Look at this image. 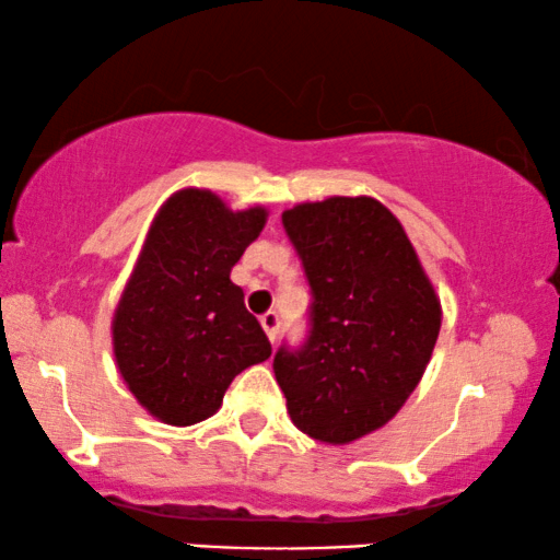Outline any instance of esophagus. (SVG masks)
Listing matches in <instances>:
<instances>
[{"mask_svg": "<svg viewBox=\"0 0 560 560\" xmlns=\"http://www.w3.org/2000/svg\"><path fill=\"white\" fill-rule=\"evenodd\" d=\"M260 325H264V330H266V336H268V341H276V332H279V315L276 313H271V310H268V313H264L260 315Z\"/></svg>", "mask_w": 560, "mask_h": 560, "instance_id": "obj_1", "label": "esophagus"}]
</instances>
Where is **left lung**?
Here are the masks:
<instances>
[{
  "label": "left lung",
  "instance_id": "left-lung-1",
  "mask_svg": "<svg viewBox=\"0 0 560 560\" xmlns=\"http://www.w3.org/2000/svg\"><path fill=\"white\" fill-rule=\"evenodd\" d=\"M310 281V336L281 346L273 374L292 423L325 444L385 427L434 351L442 304L413 245L370 196H332L281 214Z\"/></svg>",
  "mask_w": 560,
  "mask_h": 560
}]
</instances>
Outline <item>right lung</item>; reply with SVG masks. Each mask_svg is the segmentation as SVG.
Masks as SVG:
<instances>
[{
    "label": "right lung",
    "instance_id": "right-lung-1",
    "mask_svg": "<svg viewBox=\"0 0 560 560\" xmlns=\"http://www.w3.org/2000/svg\"><path fill=\"white\" fill-rule=\"evenodd\" d=\"M268 211H232L217 194L183 188L162 203L116 315L113 353L154 419L190 427L222 406L230 382L271 357L230 271Z\"/></svg>",
    "mask_w": 560,
    "mask_h": 560
}]
</instances>
